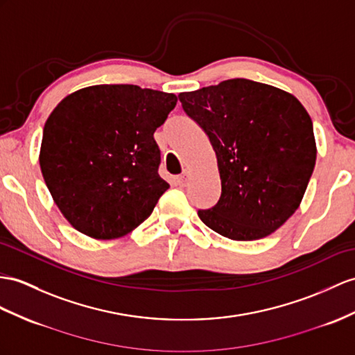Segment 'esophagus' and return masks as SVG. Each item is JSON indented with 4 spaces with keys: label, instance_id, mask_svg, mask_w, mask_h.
<instances>
[{
    "label": "esophagus",
    "instance_id": "1",
    "mask_svg": "<svg viewBox=\"0 0 355 355\" xmlns=\"http://www.w3.org/2000/svg\"><path fill=\"white\" fill-rule=\"evenodd\" d=\"M188 180H189V171H188V170H184L182 175H180V176L176 179V182H178V185H180V187H185V185L188 184Z\"/></svg>",
    "mask_w": 355,
    "mask_h": 355
}]
</instances>
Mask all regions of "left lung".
Masks as SVG:
<instances>
[{
  "label": "left lung",
  "instance_id": "left-lung-1",
  "mask_svg": "<svg viewBox=\"0 0 355 355\" xmlns=\"http://www.w3.org/2000/svg\"><path fill=\"white\" fill-rule=\"evenodd\" d=\"M217 155L218 203L198 217L233 241L262 239L298 209L316 162L313 123L292 93L245 78L179 93Z\"/></svg>",
  "mask_w": 355,
  "mask_h": 355
}]
</instances>
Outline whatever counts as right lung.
I'll list each match as a JSON object with an SVG mask.
<instances>
[{"mask_svg":"<svg viewBox=\"0 0 355 355\" xmlns=\"http://www.w3.org/2000/svg\"><path fill=\"white\" fill-rule=\"evenodd\" d=\"M176 102L173 93L101 84L67 94L53 110L39 164L73 229L93 239H116L149 217L170 188L158 175L153 132Z\"/></svg>","mask_w":355,"mask_h":355,"instance_id":"1","label":"right lung"}]
</instances>
